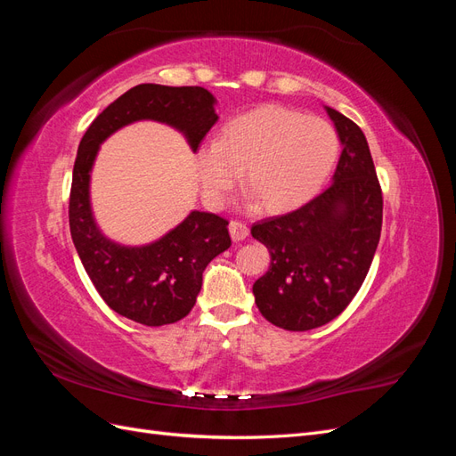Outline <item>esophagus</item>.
Masks as SVG:
<instances>
[{
	"mask_svg": "<svg viewBox=\"0 0 456 456\" xmlns=\"http://www.w3.org/2000/svg\"><path fill=\"white\" fill-rule=\"evenodd\" d=\"M228 230L233 241H243L247 236H249V226L241 223V220H232L228 224Z\"/></svg>",
	"mask_w": 456,
	"mask_h": 456,
	"instance_id": "1",
	"label": "esophagus"
}]
</instances>
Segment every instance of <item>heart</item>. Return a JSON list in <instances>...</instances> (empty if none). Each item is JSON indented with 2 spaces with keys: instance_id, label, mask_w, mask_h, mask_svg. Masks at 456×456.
<instances>
[{
  "instance_id": "b5f03b06",
  "label": "heart",
  "mask_w": 456,
  "mask_h": 456,
  "mask_svg": "<svg viewBox=\"0 0 456 456\" xmlns=\"http://www.w3.org/2000/svg\"><path fill=\"white\" fill-rule=\"evenodd\" d=\"M338 134L329 121L266 104L230 119L218 139L196 150L203 200L223 207L240 183L262 209L281 211L314 196L338 159Z\"/></svg>"
}]
</instances>
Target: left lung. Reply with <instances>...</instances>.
I'll use <instances>...</instances> for the list:
<instances>
[{
    "label": "left lung",
    "mask_w": 456,
    "mask_h": 456,
    "mask_svg": "<svg viewBox=\"0 0 456 456\" xmlns=\"http://www.w3.org/2000/svg\"><path fill=\"white\" fill-rule=\"evenodd\" d=\"M342 142L333 184L298 209L255 223L270 268L253 285L275 327L310 330L333 322L360 291L382 228V190L363 131L327 108Z\"/></svg>",
    "instance_id": "obj_1"
}]
</instances>
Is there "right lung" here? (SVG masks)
I'll list each match as a JSON object with an SVG mask.
<instances>
[{
    "label": "right lung",
    "mask_w": 456,
    "mask_h": 456,
    "mask_svg": "<svg viewBox=\"0 0 456 456\" xmlns=\"http://www.w3.org/2000/svg\"><path fill=\"white\" fill-rule=\"evenodd\" d=\"M139 119L176 127L196 151L218 116L215 96L203 87L142 84L123 93L96 116L79 142L68 218L81 265L106 305L127 320L159 327L183 320L194 308L203 270L232 240L226 218L201 211H191L167 236L144 247L118 245L96 228L89 205L94 156L110 134Z\"/></svg>",
    "instance_id": "obj_1"
}]
</instances>
